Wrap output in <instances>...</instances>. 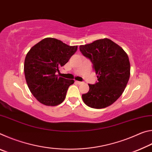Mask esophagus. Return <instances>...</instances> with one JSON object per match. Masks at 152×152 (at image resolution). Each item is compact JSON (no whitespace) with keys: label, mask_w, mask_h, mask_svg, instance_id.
I'll list each match as a JSON object with an SVG mask.
<instances>
[{"label":"esophagus","mask_w":152,"mask_h":152,"mask_svg":"<svg viewBox=\"0 0 152 152\" xmlns=\"http://www.w3.org/2000/svg\"><path fill=\"white\" fill-rule=\"evenodd\" d=\"M75 82L78 84H81L82 83V82H80V81H75Z\"/></svg>","instance_id":"obj_1"}]
</instances>
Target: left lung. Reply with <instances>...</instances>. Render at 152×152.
Wrapping results in <instances>:
<instances>
[{"label": "left lung", "instance_id": "8db88e82", "mask_svg": "<svg viewBox=\"0 0 152 152\" xmlns=\"http://www.w3.org/2000/svg\"><path fill=\"white\" fill-rule=\"evenodd\" d=\"M80 51L93 64L98 82L88 84L89 91L82 95L87 106L102 109L111 105L124 91L130 76L127 53L119 45L104 38L80 46Z\"/></svg>", "mask_w": 152, "mask_h": 152}]
</instances>
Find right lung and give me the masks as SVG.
<instances>
[{"mask_svg": "<svg viewBox=\"0 0 152 152\" xmlns=\"http://www.w3.org/2000/svg\"><path fill=\"white\" fill-rule=\"evenodd\" d=\"M78 46H70L55 38L47 37L30 49L25 59V80L31 92L46 106H56L66 98L74 80L59 76V69L68 62Z\"/></svg>", "mask_w": 152, "mask_h": 152, "instance_id": "1", "label": "right lung"}]
</instances>
